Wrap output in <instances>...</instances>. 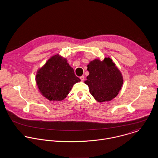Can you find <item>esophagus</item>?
<instances>
[{"mask_svg": "<svg viewBox=\"0 0 158 158\" xmlns=\"http://www.w3.org/2000/svg\"><path fill=\"white\" fill-rule=\"evenodd\" d=\"M80 79H81V81H84V79H85V77H84V76H81V77H80Z\"/></svg>", "mask_w": 158, "mask_h": 158, "instance_id": "obj_1", "label": "esophagus"}]
</instances>
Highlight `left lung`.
<instances>
[{"label": "left lung", "instance_id": "obj_1", "mask_svg": "<svg viewBox=\"0 0 158 158\" xmlns=\"http://www.w3.org/2000/svg\"><path fill=\"white\" fill-rule=\"evenodd\" d=\"M87 70L89 75L85 84L97 102H109L118 95L123 84V78L110 58H105L103 61L95 59L90 61Z\"/></svg>", "mask_w": 158, "mask_h": 158}]
</instances>
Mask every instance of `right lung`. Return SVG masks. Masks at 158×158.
<instances>
[{
	"label": "right lung",
	"instance_id": "1",
	"mask_svg": "<svg viewBox=\"0 0 158 158\" xmlns=\"http://www.w3.org/2000/svg\"><path fill=\"white\" fill-rule=\"evenodd\" d=\"M80 81L66 59L59 55L52 56L36 74L40 92L50 101L64 100L74 84Z\"/></svg>",
	"mask_w": 158,
	"mask_h": 158
}]
</instances>
